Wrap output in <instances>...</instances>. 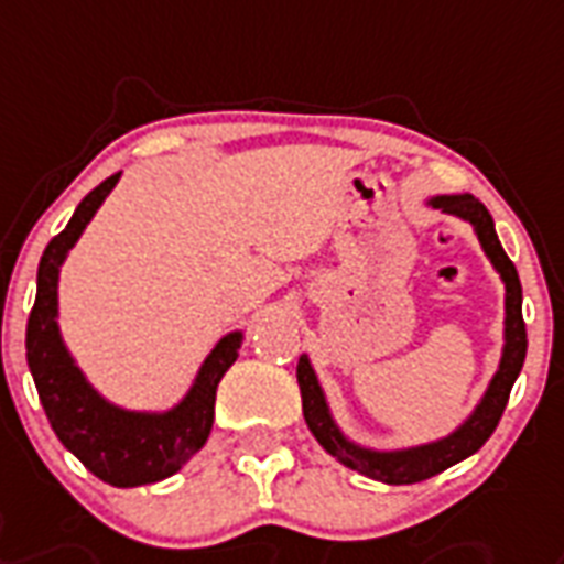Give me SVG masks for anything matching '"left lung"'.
<instances>
[{"instance_id": "left-lung-1", "label": "left lung", "mask_w": 564, "mask_h": 564, "mask_svg": "<svg viewBox=\"0 0 564 564\" xmlns=\"http://www.w3.org/2000/svg\"><path fill=\"white\" fill-rule=\"evenodd\" d=\"M430 204L438 207L442 213H451V216L471 221L482 251H486L491 265L498 269L503 283H507V345H503L498 375L491 377L489 389L482 394V401L477 403L471 419L465 421L459 430H454L451 436L430 442V445L406 447V451H386V454L383 451H366V447L354 445V442H348L339 433V427L330 419V410H327L325 392L318 386L316 371H313L307 357L299 360L301 406H304V421H307L310 433L339 463L354 468V471H360L362 477L389 482V486H410V482L427 480V477H436V474H442L451 465L463 463L465 456L477 454L489 442L495 427H498L500 415L507 410L512 383L521 375V366H524L527 357V325L524 316H521V281H518L516 263L509 260L503 246H500L498 234H495L491 213L468 193L436 195V198H430Z\"/></svg>"}]
</instances>
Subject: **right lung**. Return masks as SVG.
I'll return each instance as SVG.
<instances>
[{"label": "right lung", "instance_id": "add662e5", "mask_svg": "<svg viewBox=\"0 0 564 564\" xmlns=\"http://www.w3.org/2000/svg\"><path fill=\"white\" fill-rule=\"evenodd\" d=\"M119 172L101 181L75 207L73 219L40 257L37 299L25 327V360L37 386L46 419L61 445L84 463L99 480L128 489L166 480L193 459L210 436L216 389L237 360L242 334H228L204 360L187 398L170 412H128L108 403L93 389L57 330V272L66 251L82 237L105 195L117 187Z\"/></svg>", "mask_w": 564, "mask_h": 564}]
</instances>
